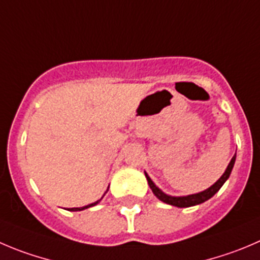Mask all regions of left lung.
<instances>
[{
    "label": "left lung",
    "mask_w": 260,
    "mask_h": 260,
    "mask_svg": "<svg viewBox=\"0 0 260 260\" xmlns=\"http://www.w3.org/2000/svg\"><path fill=\"white\" fill-rule=\"evenodd\" d=\"M235 160H236V153H235V155L232 157V159L230 160L229 166H227V169H226V171L223 172V175H222V176L219 177V179L217 180V181L214 182L211 187H208V189H206V190H203V191H200V192H197V194L184 195V197H172V195L166 194V192H163L162 190H160L159 187H158L157 185L152 181V179H150L149 175H148L147 172H144V174H145V177H147L148 185H149V187L152 189L153 194H154L155 197L160 200V202L167 203V204H170V206L179 207V208H187V207L198 206V204H202V203L207 202V200L211 199V198L213 197V195L216 194L219 189H221L222 185L227 181V179H229L230 175H231L232 169H234Z\"/></svg>",
    "instance_id": "left-lung-1"
}]
</instances>
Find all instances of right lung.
Listing matches in <instances>:
<instances>
[{"instance_id": "add662e5", "label": "right lung", "mask_w": 260, "mask_h": 260, "mask_svg": "<svg viewBox=\"0 0 260 260\" xmlns=\"http://www.w3.org/2000/svg\"><path fill=\"white\" fill-rule=\"evenodd\" d=\"M107 191H108V189H107ZM106 191V192H107ZM105 192V194H106ZM103 197H105V195H103ZM102 197V198H103ZM102 198H101L100 200H97V202H94V203H91V204H88V206H85V207H81V208H70L69 209V211H71V212H78V211H84V209H86V208H90V207H94V206H97L98 203L101 202V200H102Z\"/></svg>"}]
</instances>
